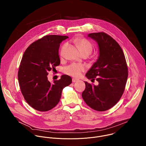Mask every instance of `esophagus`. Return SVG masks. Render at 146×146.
Masks as SVG:
<instances>
[{
    "mask_svg": "<svg viewBox=\"0 0 146 146\" xmlns=\"http://www.w3.org/2000/svg\"><path fill=\"white\" fill-rule=\"evenodd\" d=\"M78 81H79V80L77 79H75V78L72 79V82L73 83H76V82H78Z\"/></svg>",
    "mask_w": 146,
    "mask_h": 146,
    "instance_id": "esophagus-1",
    "label": "esophagus"
}]
</instances>
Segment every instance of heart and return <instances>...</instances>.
Masks as SVG:
<instances>
[{
  "label": "heart",
  "instance_id": "heart-1",
  "mask_svg": "<svg viewBox=\"0 0 146 146\" xmlns=\"http://www.w3.org/2000/svg\"><path fill=\"white\" fill-rule=\"evenodd\" d=\"M75 43L78 45L82 54H90L93 49L92 44L88 40L85 38H78L74 40ZM67 46L66 44L63 45L60 50V56H62L64 49ZM85 71V67L82 64L72 63L64 68V72L74 77H79L82 73Z\"/></svg>",
  "mask_w": 146,
  "mask_h": 146
}]
</instances>
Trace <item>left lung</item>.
<instances>
[{
  "mask_svg": "<svg viewBox=\"0 0 146 146\" xmlns=\"http://www.w3.org/2000/svg\"><path fill=\"white\" fill-rule=\"evenodd\" d=\"M97 42L100 55L85 76L98 82V85L85 82L84 101L92 109L104 111L112 108L121 98L128 72L124 52L117 42L104 32L88 35Z\"/></svg>",
  "mask_w": 146,
  "mask_h": 146,
  "instance_id": "8db88e82",
  "label": "left lung"
}]
</instances>
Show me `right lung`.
<instances>
[{
	"mask_svg": "<svg viewBox=\"0 0 146 146\" xmlns=\"http://www.w3.org/2000/svg\"><path fill=\"white\" fill-rule=\"evenodd\" d=\"M67 36L50 35L33 42L26 49L20 65L18 79L21 93L31 107L47 111L58 104L63 89L72 83L71 78L63 75L50 83L47 75L60 64L59 48Z\"/></svg>",
	"mask_w": 146,
	"mask_h": 146,
	"instance_id": "obj_1",
	"label": "right lung"
}]
</instances>
